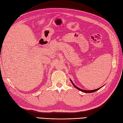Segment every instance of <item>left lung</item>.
<instances>
[{
  "instance_id": "8db88e82",
  "label": "left lung",
  "mask_w": 123,
  "mask_h": 123,
  "mask_svg": "<svg viewBox=\"0 0 123 123\" xmlns=\"http://www.w3.org/2000/svg\"><path fill=\"white\" fill-rule=\"evenodd\" d=\"M71 81L72 82V84H73V85L75 88H77V89H78L79 90L81 91V92H85V93H92V92H96V91H97V90H98L99 89H100L101 88V87H100V88H98V89H94V90H82V89H81L79 88H78L77 87H76V86H75V85L73 84V83L72 82V81L71 80Z\"/></svg>"
}]
</instances>
